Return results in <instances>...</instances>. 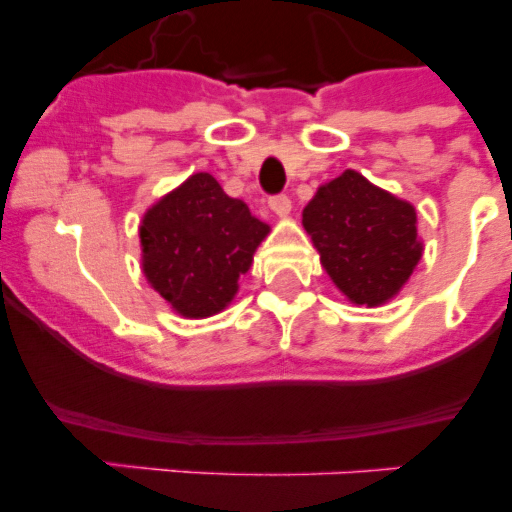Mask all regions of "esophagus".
I'll return each mask as SVG.
<instances>
[{
	"instance_id": "34e87169",
	"label": "esophagus",
	"mask_w": 512,
	"mask_h": 512,
	"mask_svg": "<svg viewBox=\"0 0 512 512\" xmlns=\"http://www.w3.org/2000/svg\"><path fill=\"white\" fill-rule=\"evenodd\" d=\"M269 207L277 217H287L292 212V200L287 194H274V197H269Z\"/></svg>"
}]
</instances>
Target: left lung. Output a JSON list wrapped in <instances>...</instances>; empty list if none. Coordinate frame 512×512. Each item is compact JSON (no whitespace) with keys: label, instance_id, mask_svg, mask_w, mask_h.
<instances>
[{"label":"left lung","instance_id":"left-lung-1","mask_svg":"<svg viewBox=\"0 0 512 512\" xmlns=\"http://www.w3.org/2000/svg\"><path fill=\"white\" fill-rule=\"evenodd\" d=\"M302 225L330 279L356 305H382L397 295L423 251L413 205L351 169L318 189Z\"/></svg>","mask_w":512,"mask_h":512}]
</instances>
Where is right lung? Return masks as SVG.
I'll use <instances>...</instances> for the list:
<instances>
[{"label":"right lung","instance_id":"obj_1","mask_svg":"<svg viewBox=\"0 0 512 512\" xmlns=\"http://www.w3.org/2000/svg\"><path fill=\"white\" fill-rule=\"evenodd\" d=\"M266 233L246 202L228 197L210 174H194L143 217V271L176 312L207 318L233 300Z\"/></svg>","mask_w":512,"mask_h":512}]
</instances>
